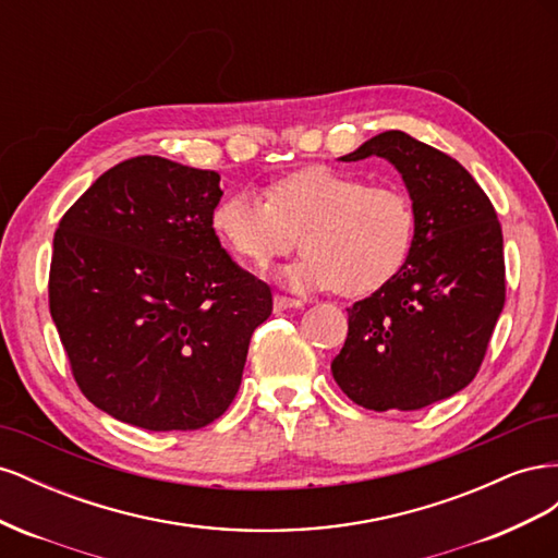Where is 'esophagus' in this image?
I'll use <instances>...</instances> for the list:
<instances>
[{
    "label": "esophagus",
    "mask_w": 558,
    "mask_h": 558,
    "mask_svg": "<svg viewBox=\"0 0 558 558\" xmlns=\"http://www.w3.org/2000/svg\"><path fill=\"white\" fill-rule=\"evenodd\" d=\"M305 305L302 300H295V298H286V295H275V310L283 312V310H298Z\"/></svg>",
    "instance_id": "obj_1"
}]
</instances>
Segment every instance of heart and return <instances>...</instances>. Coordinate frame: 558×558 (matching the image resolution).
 <instances>
[{
	"label": "heart",
	"instance_id": "obj_1",
	"mask_svg": "<svg viewBox=\"0 0 558 558\" xmlns=\"http://www.w3.org/2000/svg\"><path fill=\"white\" fill-rule=\"evenodd\" d=\"M211 228L234 256L267 265L289 253L300 232L305 256L279 272L295 291L337 289L367 295L391 281L408 260L416 216L412 199L393 185L312 165L277 181L269 199L242 189L211 211Z\"/></svg>",
	"mask_w": 558,
	"mask_h": 558
}]
</instances>
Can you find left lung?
<instances>
[{
	"label": "left lung",
	"instance_id": "8db88e82",
	"mask_svg": "<svg viewBox=\"0 0 558 558\" xmlns=\"http://www.w3.org/2000/svg\"><path fill=\"white\" fill-rule=\"evenodd\" d=\"M384 158L410 193L416 230L400 272L349 307V335L330 363L365 410L412 412L451 398L477 375L505 305L502 232L461 162L400 130L351 154Z\"/></svg>",
	"mask_w": 558,
	"mask_h": 558
}]
</instances>
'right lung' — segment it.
Wrapping results in <instances>:
<instances>
[{"mask_svg": "<svg viewBox=\"0 0 558 558\" xmlns=\"http://www.w3.org/2000/svg\"><path fill=\"white\" fill-rule=\"evenodd\" d=\"M221 195L216 172L140 156L58 226L50 316L81 391L123 424L195 430L238 396L272 291L214 232Z\"/></svg>", "mask_w": 558, "mask_h": 558, "instance_id": "1", "label": "right lung"}]
</instances>
